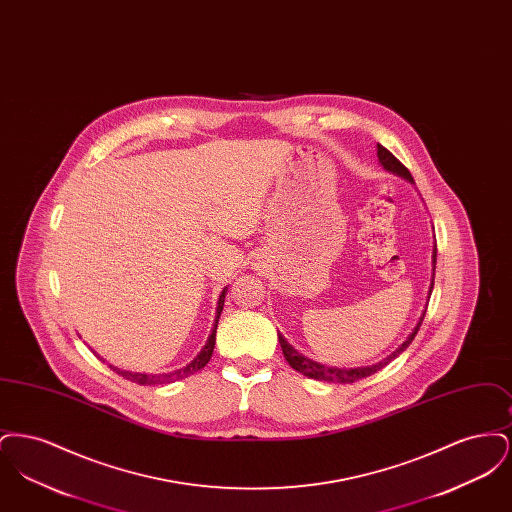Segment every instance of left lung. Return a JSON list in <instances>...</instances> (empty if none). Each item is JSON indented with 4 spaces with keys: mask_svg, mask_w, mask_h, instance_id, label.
<instances>
[{
    "mask_svg": "<svg viewBox=\"0 0 512 512\" xmlns=\"http://www.w3.org/2000/svg\"><path fill=\"white\" fill-rule=\"evenodd\" d=\"M376 147H378V161H380V165H382L386 171L393 172L395 176H401V178H405L407 182H411V184H413V174L409 172V169H407L399 159H395L386 147L380 146V144ZM436 253H438V249H436V245H434V249H432V280H430L428 299H426V301H430V295H432V290H434ZM424 315H426V309L422 311V315L418 318V322H416L413 332L409 334V338L403 341V343H401V345H399L391 355H388L386 359H382V361H380V363H376V365L357 366V368H338V366L320 365L317 361L307 359L305 355H301L293 345H290V341L286 340L280 332H278V341H280V347H282V353H284V357H286L288 365L295 368L297 372L305 374L307 378L322 380V382H334V384H353V382H357V380H361V378H366V376H370V374L378 372L380 368L390 365L391 361H393L395 357H399V355H401V353L411 345V341L414 340V336H416V332H418V328H420V324H422V320H424Z\"/></svg>",
    "mask_w": 512,
    "mask_h": 512,
    "instance_id": "8db88e82",
    "label": "left lung"
}]
</instances>
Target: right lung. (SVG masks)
<instances>
[{
    "label": "right lung",
    "mask_w": 512,
    "mask_h": 512,
    "mask_svg": "<svg viewBox=\"0 0 512 512\" xmlns=\"http://www.w3.org/2000/svg\"><path fill=\"white\" fill-rule=\"evenodd\" d=\"M226 290L224 288L222 293L219 295V303H217V313H215V322H213V328H211V334L207 338V343L203 345V349L197 353L194 361L190 365L184 366V368H178L174 372H167V374H142V372H130V370H121L117 366L109 365V368H113L117 374H121L122 378L130 380V382H136L140 386H155V384H171L174 380H180V378H186L190 374H195L197 370H201L203 366L207 365L211 361V355H213V349H215V340H217V326H219L220 313H222V307H224V297H226Z\"/></svg>",
    "instance_id": "1"
}]
</instances>
